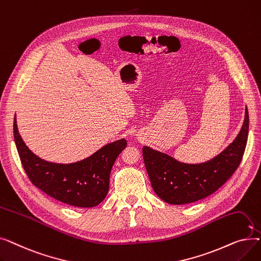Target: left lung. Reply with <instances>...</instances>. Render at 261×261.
Wrapping results in <instances>:
<instances>
[{
  "instance_id": "1",
  "label": "left lung",
  "mask_w": 261,
  "mask_h": 261,
  "mask_svg": "<svg viewBox=\"0 0 261 261\" xmlns=\"http://www.w3.org/2000/svg\"><path fill=\"white\" fill-rule=\"evenodd\" d=\"M249 135V112L236 139L221 153L200 164H186L170 155L143 147L150 182L164 202L181 205L206 198L220 188L240 165Z\"/></svg>"
}]
</instances>
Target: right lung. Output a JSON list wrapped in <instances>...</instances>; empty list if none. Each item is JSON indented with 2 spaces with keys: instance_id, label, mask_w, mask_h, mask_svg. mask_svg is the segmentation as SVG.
Masks as SVG:
<instances>
[{
  "instance_id": "obj_1",
  "label": "right lung",
  "mask_w": 261,
  "mask_h": 261,
  "mask_svg": "<svg viewBox=\"0 0 261 261\" xmlns=\"http://www.w3.org/2000/svg\"><path fill=\"white\" fill-rule=\"evenodd\" d=\"M13 138L23 168L32 183L48 195L76 207H94L109 191L110 173L127 146L121 139L109 143L89 158L71 164L51 163L37 156L25 145L13 119Z\"/></svg>"
}]
</instances>
